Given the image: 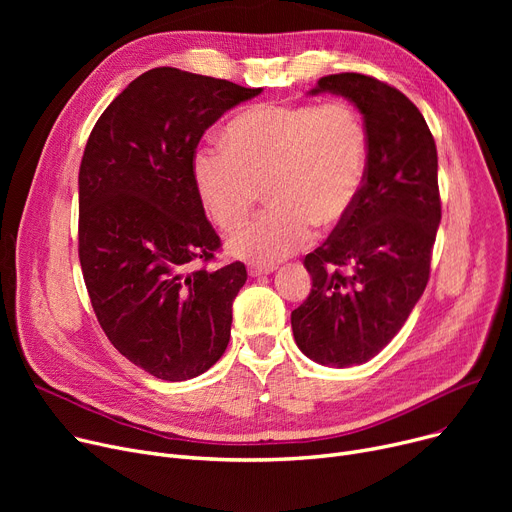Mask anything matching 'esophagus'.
<instances>
[{
    "label": "esophagus",
    "mask_w": 512,
    "mask_h": 512,
    "mask_svg": "<svg viewBox=\"0 0 512 512\" xmlns=\"http://www.w3.org/2000/svg\"><path fill=\"white\" fill-rule=\"evenodd\" d=\"M276 270V265H263V263H251L249 265V276L251 278H259V276H267Z\"/></svg>",
    "instance_id": "34e87169"
}]
</instances>
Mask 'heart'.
I'll return each mask as SVG.
<instances>
[{"instance_id": "b5f03b06", "label": "heart", "mask_w": 512, "mask_h": 512, "mask_svg": "<svg viewBox=\"0 0 512 512\" xmlns=\"http://www.w3.org/2000/svg\"><path fill=\"white\" fill-rule=\"evenodd\" d=\"M226 145L205 141L191 159L193 182L209 218L238 226L261 188L272 207L228 236L234 257L276 263L319 230L342 226L355 211L369 170V130L355 105L261 103L234 116Z\"/></svg>"}]
</instances>
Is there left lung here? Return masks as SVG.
<instances>
[{"label":"left lung","instance_id":"obj_1","mask_svg":"<svg viewBox=\"0 0 512 512\" xmlns=\"http://www.w3.org/2000/svg\"><path fill=\"white\" fill-rule=\"evenodd\" d=\"M309 93L351 101L363 114L371 151L351 218L303 261L313 288L290 324L309 359L351 367L398 334L427 286L442 220L438 151L415 103L378 78L330 74Z\"/></svg>","mask_w":512,"mask_h":512}]
</instances>
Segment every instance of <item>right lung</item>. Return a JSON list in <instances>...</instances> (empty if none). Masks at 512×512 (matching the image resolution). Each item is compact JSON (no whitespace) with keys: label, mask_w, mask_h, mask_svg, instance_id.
I'll return each mask as SVG.
<instances>
[{"label":"right lung","mask_w":512,"mask_h":512,"mask_svg":"<svg viewBox=\"0 0 512 512\" xmlns=\"http://www.w3.org/2000/svg\"><path fill=\"white\" fill-rule=\"evenodd\" d=\"M261 89L153 68L99 116L78 172V257L99 326L137 367L197 378L230 340L245 263L209 272L220 249L193 182L203 132Z\"/></svg>","instance_id":"right-lung-1"}]
</instances>
